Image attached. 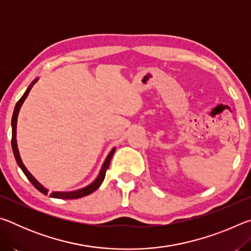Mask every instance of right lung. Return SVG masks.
<instances>
[{
	"label": "right lung",
	"mask_w": 251,
	"mask_h": 251,
	"mask_svg": "<svg viewBox=\"0 0 251 251\" xmlns=\"http://www.w3.org/2000/svg\"><path fill=\"white\" fill-rule=\"evenodd\" d=\"M35 82H36V80H34V82L31 85H29L28 88L26 90V92L24 93V95L21 97L18 103H16V105H15V108H14V112H13V116H12V150H13V154H14L16 163H18L20 168L22 169V172L24 173V175L27 177V179L32 182V185L35 187V188L39 190V192H41L42 194H44V195H48V189L44 188V187L42 186L40 182L37 181L35 178H34L31 175V173L27 171L26 167L24 166V164L22 163V159H21L20 154H19L18 144H16V122H18V115H19L20 108H21V106H22L25 99H26V96L28 95L29 91H31L33 84L35 83ZM114 151H115V148H114V150L109 152L108 157H107V158H106L105 163L103 165V167H101V171L100 173V176L97 177V179L94 182H92L90 186L85 187V188H83V189L76 190V192H71V193H52V194L50 195V196L53 197V198H59V199H77V198H82L84 196H87V195L94 193L95 190L101 185V182H103V180H104L105 175H106V171H107L108 167H109V163H110V160H112V157L114 155Z\"/></svg>",
	"instance_id": "right-lung-1"
}]
</instances>
